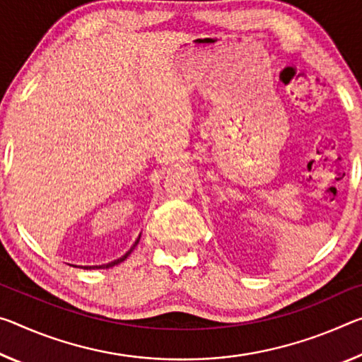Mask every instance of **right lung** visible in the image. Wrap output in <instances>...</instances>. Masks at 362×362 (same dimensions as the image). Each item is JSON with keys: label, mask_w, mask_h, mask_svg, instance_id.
I'll use <instances>...</instances> for the list:
<instances>
[{"label": "right lung", "mask_w": 362, "mask_h": 362, "mask_svg": "<svg viewBox=\"0 0 362 362\" xmlns=\"http://www.w3.org/2000/svg\"><path fill=\"white\" fill-rule=\"evenodd\" d=\"M122 259H124V257H120V261H122ZM117 262H119V259H117V261H114V262L101 264V266H95V267H96V269H100V267H101V269H103V267H106V269H107V267H112V266H114V264H117Z\"/></svg>", "instance_id": "add662e5"}]
</instances>
